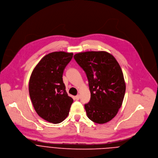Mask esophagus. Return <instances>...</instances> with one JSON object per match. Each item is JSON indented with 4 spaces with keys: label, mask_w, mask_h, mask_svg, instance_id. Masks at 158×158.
Instances as JSON below:
<instances>
[{
    "label": "esophagus",
    "mask_w": 158,
    "mask_h": 158,
    "mask_svg": "<svg viewBox=\"0 0 158 158\" xmlns=\"http://www.w3.org/2000/svg\"><path fill=\"white\" fill-rule=\"evenodd\" d=\"M79 98H80V95H76V96L75 97V99L77 100H78L79 99Z\"/></svg>",
    "instance_id": "34e87169"
}]
</instances>
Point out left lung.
Returning <instances> with one entry per match:
<instances>
[{
    "mask_svg": "<svg viewBox=\"0 0 158 158\" xmlns=\"http://www.w3.org/2000/svg\"><path fill=\"white\" fill-rule=\"evenodd\" d=\"M74 58L89 81L90 100L84 106L88 118L98 124L110 121L122 106L126 89L118 63L103 51L79 52Z\"/></svg>",
    "mask_w": 158,
    "mask_h": 158,
    "instance_id": "8db88e82",
    "label": "left lung"
}]
</instances>
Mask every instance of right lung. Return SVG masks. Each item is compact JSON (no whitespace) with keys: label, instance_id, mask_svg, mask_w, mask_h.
Instances as JSON below:
<instances>
[{"label":"right lung","instance_id":"1","mask_svg":"<svg viewBox=\"0 0 158 158\" xmlns=\"http://www.w3.org/2000/svg\"><path fill=\"white\" fill-rule=\"evenodd\" d=\"M73 56V52H51L40 61L31 74L29 94L33 107L48 122L61 123L69 114L73 99L66 91L63 74Z\"/></svg>","mask_w":158,"mask_h":158}]
</instances>
